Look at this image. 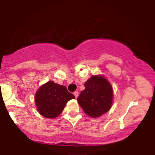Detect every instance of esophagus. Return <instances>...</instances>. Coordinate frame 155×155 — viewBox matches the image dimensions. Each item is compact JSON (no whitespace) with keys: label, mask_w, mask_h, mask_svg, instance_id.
<instances>
[{"label":"esophagus","mask_w":155,"mask_h":155,"mask_svg":"<svg viewBox=\"0 0 155 155\" xmlns=\"http://www.w3.org/2000/svg\"><path fill=\"white\" fill-rule=\"evenodd\" d=\"M73 94H74L75 97L77 98V97H78V96H79V92H78V91H75L74 93H73Z\"/></svg>","instance_id":"34e87169"}]
</instances>
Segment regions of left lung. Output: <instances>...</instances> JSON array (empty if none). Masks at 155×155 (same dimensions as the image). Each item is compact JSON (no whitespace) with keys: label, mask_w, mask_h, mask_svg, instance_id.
I'll return each instance as SVG.
<instances>
[{"label":"left lung","mask_w":155,"mask_h":155,"mask_svg":"<svg viewBox=\"0 0 155 155\" xmlns=\"http://www.w3.org/2000/svg\"><path fill=\"white\" fill-rule=\"evenodd\" d=\"M77 101L85 114L98 118L111 109L113 101V89L103 75L92 76L84 84Z\"/></svg>","instance_id":"obj_1"}]
</instances>
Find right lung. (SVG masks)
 Instances as JSON below:
<instances>
[{
    "label": "right lung",
    "instance_id": "right-lung-1",
    "mask_svg": "<svg viewBox=\"0 0 155 155\" xmlns=\"http://www.w3.org/2000/svg\"><path fill=\"white\" fill-rule=\"evenodd\" d=\"M74 98L66 87L48 81L39 87L34 101L40 115L47 118H55L61 113L67 103Z\"/></svg>",
    "mask_w": 155,
    "mask_h": 155
}]
</instances>
